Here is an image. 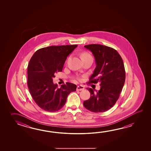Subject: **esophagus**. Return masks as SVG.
Listing matches in <instances>:
<instances>
[{
	"instance_id": "obj_1",
	"label": "esophagus",
	"mask_w": 151,
	"mask_h": 151,
	"mask_svg": "<svg viewBox=\"0 0 151 151\" xmlns=\"http://www.w3.org/2000/svg\"><path fill=\"white\" fill-rule=\"evenodd\" d=\"M84 90V87L82 85H79L77 87V91H82Z\"/></svg>"
}]
</instances>
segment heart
Returning <instances> with one entry per match:
<instances>
[{"label":"heart","instance_id":"heart-1","mask_svg":"<svg viewBox=\"0 0 151 151\" xmlns=\"http://www.w3.org/2000/svg\"><path fill=\"white\" fill-rule=\"evenodd\" d=\"M90 57H92L91 56V55L89 54V53H86V52H85V53H82V55H81V58L82 59V60L83 59H85V58H90ZM70 60V58L68 59V60Z\"/></svg>","mask_w":151,"mask_h":151}]
</instances>
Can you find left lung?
<instances>
[{
    "instance_id": "obj_1",
    "label": "left lung",
    "mask_w": 151,
    "mask_h": 151,
    "mask_svg": "<svg viewBox=\"0 0 151 151\" xmlns=\"http://www.w3.org/2000/svg\"><path fill=\"white\" fill-rule=\"evenodd\" d=\"M84 47L92 52L96 63L88 83L99 82L100 90L94 92L92 88H87L91 96L83 101V106L93 112H105L115 105L125 83L124 62L118 52L110 47L99 44Z\"/></svg>"
}]
</instances>
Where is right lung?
<instances>
[{
  "instance_id": "right-lung-1",
  "label": "right lung",
  "mask_w": 151,
  "mask_h": 151,
  "mask_svg": "<svg viewBox=\"0 0 151 151\" xmlns=\"http://www.w3.org/2000/svg\"><path fill=\"white\" fill-rule=\"evenodd\" d=\"M77 45L51 46L40 48L32 55L27 68V85L35 103L50 112L64 106L68 94L76 91L74 83H66L58 88L53 83L55 74L61 72L68 55Z\"/></svg>"
}]
</instances>
